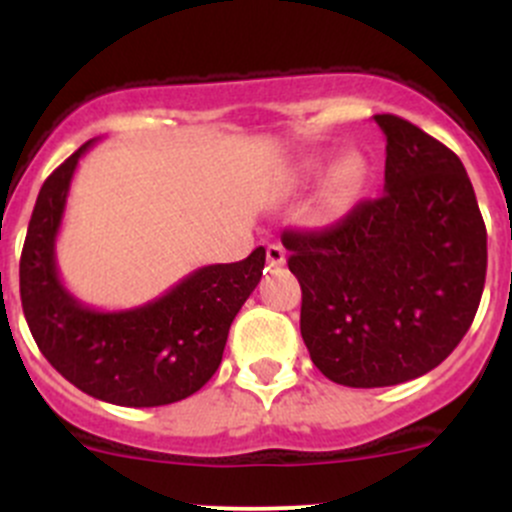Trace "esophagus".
I'll list each match as a JSON object with an SVG mask.
<instances>
[{"mask_svg":"<svg viewBox=\"0 0 512 512\" xmlns=\"http://www.w3.org/2000/svg\"><path fill=\"white\" fill-rule=\"evenodd\" d=\"M287 262L285 247L282 245H267V265L270 267H282Z\"/></svg>","mask_w":512,"mask_h":512,"instance_id":"1","label":"esophagus"}]
</instances>
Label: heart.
<instances>
[{"label":"heart","instance_id":"1","mask_svg":"<svg viewBox=\"0 0 512 512\" xmlns=\"http://www.w3.org/2000/svg\"><path fill=\"white\" fill-rule=\"evenodd\" d=\"M322 170V158H312L304 163V178H314ZM361 180H364V160L356 153H349L342 160H337L324 180V205L329 210H344L359 193Z\"/></svg>","mask_w":512,"mask_h":512}]
</instances>
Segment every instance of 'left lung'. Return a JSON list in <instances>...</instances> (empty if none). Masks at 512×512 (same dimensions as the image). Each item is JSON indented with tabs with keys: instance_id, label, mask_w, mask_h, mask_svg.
I'll use <instances>...</instances> for the list:
<instances>
[{
	"instance_id": "obj_1",
	"label": "left lung",
	"mask_w": 512,
	"mask_h": 512,
	"mask_svg": "<svg viewBox=\"0 0 512 512\" xmlns=\"http://www.w3.org/2000/svg\"><path fill=\"white\" fill-rule=\"evenodd\" d=\"M384 193L322 230H285L302 287L299 329L327 379L376 389L418 379L478 312L488 235L461 158L391 113Z\"/></svg>"
}]
</instances>
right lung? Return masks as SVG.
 <instances>
[{
	"label": "right lung",
	"mask_w": 512,
	"mask_h": 512,
	"mask_svg": "<svg viewBox=\"0 0 512 512\" xmlns=\"http://www.w3.org/2000/svg\"><path fill=\"white\" fill-rule=\"evenodd\" d=\"M89 146L39 190L19 260L24 317L46 361L84 394L133 409L175 404L218 371L232 319L262 277L265 247L240 262L200 267L143 307H86L61 285L54 247L71 178Z\"/></svg>",
	"instance_id": "add662e5"
}]
</instances>
